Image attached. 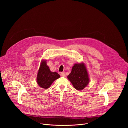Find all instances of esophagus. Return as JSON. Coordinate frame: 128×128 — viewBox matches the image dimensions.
Segmentation results:
<instances>
[{
  "label": "esophagus",
  "mask_w": 128,
  "mask_h": 128,
  "mask_svg": "<svg viewBox=\"0 0 128 128\" xmlns=\"http://www.w3.org/2000/svg\"><path fill=\"white\" fill-rule=\"evenodd\" d=\"M60 75H61V76H62V77H64V76H65V74L64 72H61V73H60Z\"/></svg>",
  "instance_id": "esophagus-1"
}]
</instances>
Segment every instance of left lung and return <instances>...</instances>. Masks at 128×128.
I'll list each match as a JSON object with an SVG mask.
<instances>
[{"label": "left lung", "mask_w": 128, "mask_h": 128, "mask_svg": "<svg viewBox=\"0 0 128 128\" xmlns=\"http://www.w3.org/2000/svg\"><path fill=\"white\" fill-rule=\"evenodd\" d=\"M67 78L76 90H82L88 84L90 81L85 64L83 63L75 64Z\"/></svg>", "instance_id": "1"}]
</instances>
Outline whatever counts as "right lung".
Here are the masks:
<instances>
[{
	"label": "right lung",
	"mask_w": 128,
	"mask_h": 128,
	"mask_svg": "<svg viewBox=\"0 0 128 128\" xmlns=\"http://www.w3.org/2000/svg\"><path fill=\"white\" fill-rule=\"evenodd\" d=\"M60 77V75L56 72L50 71L46 65V60L42 61L36 78L38 85L40 87L44 89L49 88L52 84Z\"/></svg>",
	"instance_id": "add662e5"
}]
</instances>
